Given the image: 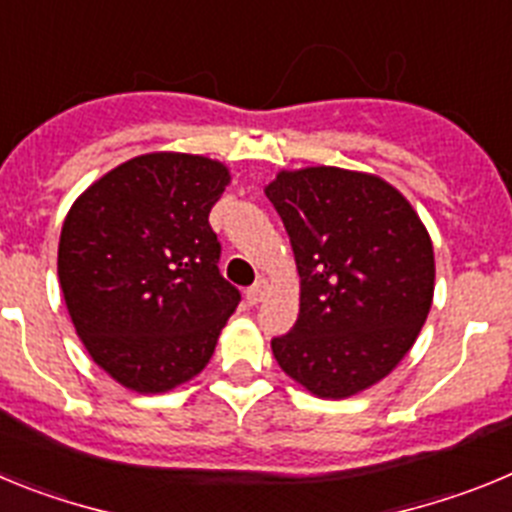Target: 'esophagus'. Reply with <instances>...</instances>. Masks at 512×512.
Returning a JSON list of instances; mask_svg holds the SVG:
<instances>
[{
    "mask_svg": "<svg viewBox=\"0 0 512 512\" xmlns=\"http://www.w3.org/2000/svg\"><path fill=\"white\" fill-rule=\"evenodd\" d=\"M266 289H269V284H266L264 279H261V282L253 284V287H248V292H246L248 305H259V302L266 297Z\"/></svg>",
    "mask_w": 512,
    "mask_h": 512,
    "instance_id": "esophagus-1",
    "label": "esophagus"
}]
</instances>
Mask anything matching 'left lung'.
Here are the masks:
<instances>
[{
    "mask_svg": "<svg viewBox=\"0 0 512 512\" xmlns=\"http://www.w3.org/2000/svg\"><path fill=\"white\" fill-rule=\"evenodd\" d=\"M300 271V315L274 359L312 395L341 400L408 354L433 302L431 235L374 174L310 166L266 187Z\"/></svg>",
    "mask_w": 512,
    "mask_h": 512,
    "instance_id": "left-lung-1",
    "label": "left lung"
}]
</instances>
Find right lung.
Wrapping results in <instances>:
<instances>
[{"label":"right lung","instance_id":"right-lung-1","mask_svg":"<svg viewBox=\"0 0 512 512\" xmlns=\"http://www.w3.org/2000/svg\"><path fill=\"white\" fill-rule=\"evenodd\" d=\"M230 174L189 153H146L71 205L58 279L94 364L140 392L174 390L202 372L241 302L217 261L210 210Z\"/></svg>","mask_w":512,"mask_h":512}]
</instances>
